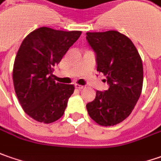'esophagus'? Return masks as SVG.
<instances>
[{
  "instance_id": "obj_1",
  "label": "esophagus",
  "mask_w": 161,
  "mask_h": 161,
  "mask_svg": "<svg viewBox=\"0 0 161 161\" xmlns=\"http://www.w3.org/2000/svg\"><path fill=\"white\" fill-rule=\"evenodd\" d=\"M75 87L76 88V89H79V90H81V89H83V88H84V86H80V85H75Z\"/></svg>"
}]
</instances>
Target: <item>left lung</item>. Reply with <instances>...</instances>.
Masks as SVG:
<instances>
[{"label":"left lung","mask_w":161,"mask_h":161,"mask_svg":"<svg viewBox=\"0 0 161 161\" xmlns=\"http://www.w3.org/2000/svg\"><path fill=\"white\" fill-rule=\"evenodd\" d=\"M96 54L97 71L107 77L108 90L97 91L86 104L89 116L103 126L125 120L140 97L143 82L142 58L130 39L118 31L86 33Z\"/></svg>","instance_id":"1"}]
</instances>
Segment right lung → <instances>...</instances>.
Listing matches in <instances>:
<instances>
[{"label": "right lung", "instance_id": "1", "mask_svg": "<svg viewBox=\"0 0 161 161\" xmlns=\"http://www.w3.org/2000/svg\"><path fill=\"white\" fill-rule=\"evenodd\" d=\"M81 34L42 26L31 32L20 45L13 67L14 89L24 111L38 122L50 124L63 116L75 87L56 83L53 67Z\"/></svg>", "mask_w": 161, "mask_h": 161}]
</instances>
